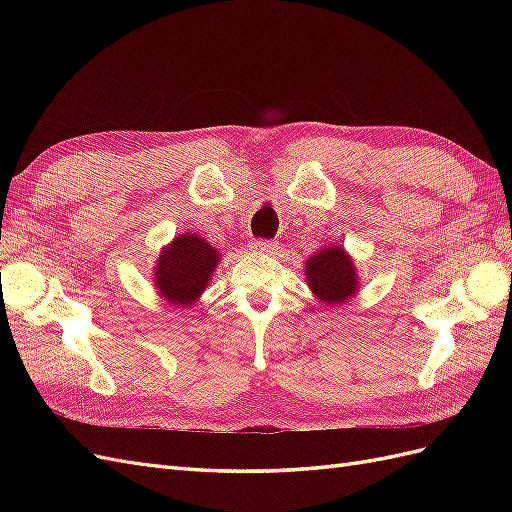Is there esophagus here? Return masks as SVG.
Segmentation results:
<instances>
[{
	"mask_svg": "<svg viewBox=\"0 0 512 512\" xmlns=\"http://www.w3.org/2000/svg\"><path fill=\"white\" fill-rule=\"evenodd\" d=\"M250 247L256 254H277V243H271L265 239H254Z\"/></svg>",
	"mask_w": 512,
	"mask_h": 512,
	"instance_id": "34e87169",
	"label": "esophagus"
}]
</instances>
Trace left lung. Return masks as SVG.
I'll use <instances>...</instances> for the list:
<instances>
[{
  "mask_svg": "<svg viewBox=\"0 0 512 512\" xmlns=\"http://www.w3.org/2000/svg\"><path fill=\"white\" fill-rule=\"evenodd\" d=\"M303 269L309 290L324 305H346L359 294V273H356L354 260L344 250V245L333 243L320 247L307 258Z\"/></svg>",
  "mask_w": 512,
  "mask_h": 512,
  "instance_id": "8db88e82",
  "label": "left lung"
}]
</instances>
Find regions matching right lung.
<instances>
[{
  "mask_svg": "<svg viewBox=\"0 0 512 512\" xmlns=\"http://www.w3.org/2000/svg\"><path fill=\"white\" fill-rule=\"evenodd\" d=\"M220 260L222 254L205 237L183 232L160 250L151 282L162 301L190 309L203 297Z\"/></svg>",
  "mask_w": 512,
  "mask_h": 512,
  "instance_id": "add662e5",
  "label": "right lung"
}]
</instances>
